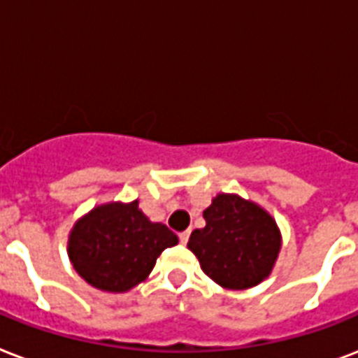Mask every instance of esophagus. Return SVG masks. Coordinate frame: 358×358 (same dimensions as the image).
<instances>
[{
	"mask_svg": "<svg viewBox=\"0 0 358 358\" xmlns=\"http://www.w3.org/2000/svg\"><path fill=\"white\" fill-rule=\"evenodd\" d=\"M188 237H190V229H187V231H181V234H179V241H181V245H187Z\"/></svg>",
	"mask_w": 358,
	"mask_h": 358,
	"instance_id": "esophagus-1",
	"label": "esophagus"
}]
</instances>
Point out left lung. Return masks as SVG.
I'll use <instances>...</instances> for the list:
<instances>
[{
  "instance_id": "left-lung-1",
  "label": "left lung",
  "mask_w": 358,
  "mask_h": 358,
  "mask_svg": "<svg viewBox=\"0 0 358 358\" xmlns=\"http://www.w3.org/2000/svg\"><path fill=\"white\" fill-rule=\"evenodd\" d=\"M203 218L205 228L194 229L188 248L210 280L226 289H248L267 278L282 245L267 210L237 194H218Z\"/></svg>"
}]
</instances>
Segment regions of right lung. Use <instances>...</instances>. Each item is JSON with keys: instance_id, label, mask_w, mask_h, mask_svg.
<instances>
[{"instance_id": "add662e5", "label": "right lung", "mask_w": 358, "mask_h": 358, "mask_svg": "<svg viewBox=\"0 0 358 358\" xmlns=\"http://www.w3.org/2000/svg\"><path fill=\"white\" fill-rule=\"evenodd\" d=\"M177 243L171 229L141 213L138 199L112 201L91 209L74 224L69 257L90 285L124 293L148 278L162 250Z\"/></svg>"}]
</instances>
